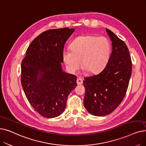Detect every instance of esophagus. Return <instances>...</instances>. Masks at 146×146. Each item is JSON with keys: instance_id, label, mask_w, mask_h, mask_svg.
<instances>
[{"instance_id": "1", "label": "esophagus", "mask_w": 146, "mask_h": 146, "mask_svg": "<svg viewBox=\"0 0 146 146\" xmlns=\"http://www.w3.org/2000/svg\"><path fill=\"white\" fill-rule=\"evenodd\" d=\"M76 82H77L78 85H82V84H83V79H82V78L81 77H78L77 79Z\"/></svg>"}]
</instances>
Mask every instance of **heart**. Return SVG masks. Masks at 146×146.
<instances>
[{
    "label": "heart",
    "instance_id": "b5f03b06",
    "mask_svg": "<svg viewBox=\"0 0 146 146\" xmlns=\"http://www.w3.org/2000/svg\"><path fill=\"white\" fill-rule=\"evenodd\" d=\"M70 49L62 54L67 68L75 73L82 64L88 73H97L105 67L111 54V44L104 36L82 35L72 42Z\"/></svg>",
    "mask_w": 146,
    "mask_h": 146
}]
</instances>
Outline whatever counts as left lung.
<instances>
[{
  "instance_id": "obj_1",
  "label": "left lung",
  "mask_w": 146,
  "mask_h": 146,
  "mask_svg": "<svg viewBox=\"0 0 146 146\" xmlns=\"http://www.w3.org/2000/svg\"><path fill=\"white\" fill-rule=\"evenodd\" d=\"M112 41V52L104 68L86 77L84 85V104L89 113L97 116L109 115L121 103L127 91L132 73V61L125 43L106 29Z\"/></svg>"
}]
</instances>
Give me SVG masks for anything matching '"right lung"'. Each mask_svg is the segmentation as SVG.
<instances>
[{
    "instance_id": "add662e5",
    "label": "right lung",
    "mask_w": 146,
    "mask_h": 146,
    "mask_svg": "<svg viewBox=\"0 0 146 146\" xmlns=\"http://www.w3.org/2000/svg\"><path fill=\"white\" fill-rule=\"evenodd\" d=\"M74 31L66 27L43 31L30 43L21 62V82L25 95L44 117L60 115L68 96L77 86V77L62 71L61 66L64 44Z\"/></svg>"
}]
</instances>
